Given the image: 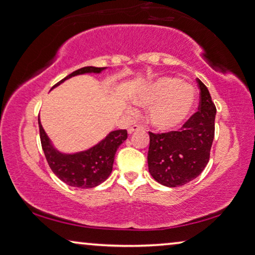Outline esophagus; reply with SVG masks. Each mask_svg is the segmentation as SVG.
Listing matches in <instances>:
<instances>
[{
	"label": "esophagus",
	"mask_w": 255,
	"mask_h": 255,
	"mask_svg": "<svg viewBox=\"0 0 255 255\" xmlns=\"http://www.w3.org/2000/svg\"><path fill=\"white\" fill-rule=\"evenodd\" d=\"M141 129H142V127H141V126L134 125V126H131V127L129 128V129H128V134H133V133H135V131H137V130H141Z\"/></svg>",
	"instance_id": "34e87169"
}]
</instances>
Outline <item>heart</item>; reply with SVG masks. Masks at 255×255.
<instances>
[{"label":"heart","instance_id":"obj_1","mask_svg":"<svg viewBox=\"0 0 255 255\" xmlns=\"http://www.w3.org/2000/svg\"><path fill=\"white\" fill-rule=\"evenodd\" d=\"M196 91L191 85L174 77H162L138 90L134 103L149 108L148 121L159 131L175 130L188 120L196 104ZM134 113L133 108H128Z\"/></svg>","mask_w":255,"mask_h":255}]
</instances>
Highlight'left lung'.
<instances>
[{"mask_svg": "<svg viewBox=\"0 0 255 255\" xmlns=\"http://www.w3.org/2000/svg\"><path fill=\"white\" fill-rule=\"evenodd\" d=\"M201 101L181 130L154 134L149 131L148 168L159 184L176 188L191 182L208 164L215 137L216 106L208 87L197 79Z\"/></svg>", "mask_w": 255, "mask_h": 255, "instance_id": "1", "label": "left lung"}]
</instances>
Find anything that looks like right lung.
I'll list each match as a JSON object with an SVG mask.
<instances>
[{"label": "right lung", "mask_w": 255, "mask_h": 255, "mask_svg": "<svg viewBox=\"0 0 255 255\" xmlns=\"http://www.w3.org/2000/svg\"><path fill=\"white\" fill-rule=\"evenodd\" d=\"M106 67L86 66L74 71L69 76L54 85L57 87L70 78L85 73H101ZM40 142L45 155L46 161L49 163L51 170L60 181L66 183L67 185L74 188L88 189L101 184L106 181L113 169L115 152L120 147L122 142L127 138V130L119 129L113 130L103 138L99 143L84 151L65 154L54 148L52 142L44 130L40 120L38 119Z\"/></svg>", "instance_id": "add662e5"}]
</instances>
